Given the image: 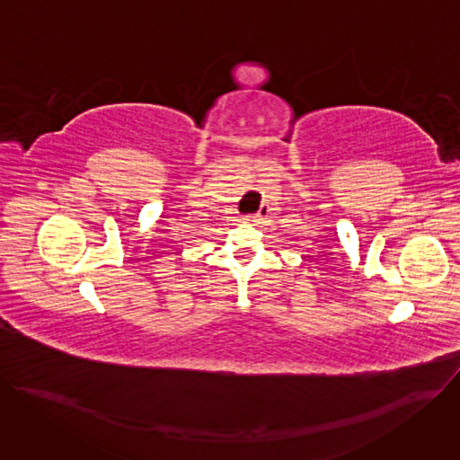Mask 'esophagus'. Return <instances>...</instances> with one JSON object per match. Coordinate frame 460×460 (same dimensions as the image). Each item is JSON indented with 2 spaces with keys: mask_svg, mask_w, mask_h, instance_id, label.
Segmentation results:
<instances>
[{
  "mask_svg": "<svg viewBox=\"0 0 460 460\" xmlns=\"http://www.w3.org/2000/svg\"><path fill=\"white\" fill-rule=\"evenodd\" d=\"M268 215H270V208H268V206H261L260 211H258L256 215H252L249 220H251L254 226H260V224H264V220L268 218Z\"/></svg>",
  "mask_w": 460,
  "mask_h": 460,
  "instance_id": "obj_1",
  "label": "esophagus"
}]
</instances>
